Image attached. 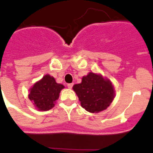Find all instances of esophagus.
Masks as SVG:
<instances>
[{
    "label": "esophagus",
    "mask_w": 153,
    "mask_h": 153,
    "mask_svg": "<svg viewBox=\"0 0 153 153\" xmlns=\"http://www.w3.org/2000/svg\"><path fill=\"white\" fill-rule=\"evenodd\" d=\"M73 86H74V83H68L67 84L68 88H70V89H71L72 87H73Z\"/></svg>",
    "instance_id": "obj_1"
}]
</instances>
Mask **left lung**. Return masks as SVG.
<instances>
[{"mask_svg": "<svg viewBox=\"0 0 153 153\" xmlns=\"http://www.w3.org/2000/svg\"><path fill=\"white\" fill-rule=\"evenodd\" d=\"M73 89L82 108L91 113L105 110L114 100V90L110 80L94 73L83 76L81 83L75 84Z\"/></svg>", "mask_w": 153, "mask_h": 153, "instance_id": "obj_1", "label": "left lung"}]
</instances>
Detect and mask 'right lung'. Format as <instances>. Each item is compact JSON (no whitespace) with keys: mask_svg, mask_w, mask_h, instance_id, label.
<instances>
[{"mask_svg":"<svg viewBox=\"0 0 153 153\" xmlns=\"http://www.w3.org/2000/svg\"><path fill=\"white\" fill-rule=\"evenodd\" d=\"M64 86L57 83L53 76L45 75L41 80L35 83L28 95L30 100L39 111H48L54 107Z\"/></svg>","mask_w":153,"mask_h":153,"instance_id":"right-lung-1","label":"right lung"}]
</instances>
